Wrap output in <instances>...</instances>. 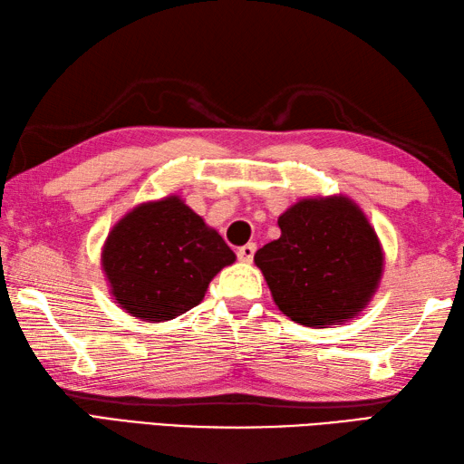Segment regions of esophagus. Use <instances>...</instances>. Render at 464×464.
Wrapping results in <instances>:
<instances>
[{
	"instance_id": "34e87169",
	"label": "esophagus",
	"mask_w": 464,
	"mask_h": 464,
	"mask_svg": "<svg viewBox=\"0 0 464 464\" xmlns=\"http://www.w3.org/2000/svg\"><path fill=\"white\" fill-rule=\"evenodd\" d=\"M255 251H257V245H255V243H247V245H243V247H239L237 257H239V261H243V263H251Z\"/></svg>"
}]
</instances>
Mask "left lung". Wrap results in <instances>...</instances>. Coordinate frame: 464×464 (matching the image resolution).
I'll return each instance as SVG.
<instances>
[{
  "label": "left lung",
  "mask_w": 464,
  "mask_h": 464,
  "mask_svg": "<svg viewBox=\"0 0 464 464\" xmlns=\"http://www.w3.org/2000/svg\"><path fill=\"white\" fill-rule=\"evenodd\" d=\"M281 237L255 253L279 311L304 327L354 319L382 277L381 241L344 195L307 197L279 217Z\"/></svg>",
  "instance_id": "left-lung-1"
}]
</instances>
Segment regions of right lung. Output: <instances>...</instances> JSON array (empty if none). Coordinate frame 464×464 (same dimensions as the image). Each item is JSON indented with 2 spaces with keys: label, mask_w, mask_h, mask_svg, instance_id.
Here are the masks:
<instances>
[{
  "label": "right lung",
  "mask_w": 464,
  "mask_h": 464,
  "mask_svg": "<svg viewBox=\"0 0 464 464\" xmlns=\"http://www.w3.org/2000/svg\"><path fill=\"white\" fill-rule=\"evenodd\" d=\"M235 253L179 195L140 203L107 235L102 267L111 297L131 317L171 321L205 297Z\"/></svg>",
  "instance_id": "1"
}]
</instances>
